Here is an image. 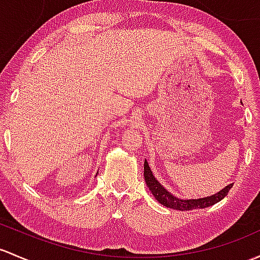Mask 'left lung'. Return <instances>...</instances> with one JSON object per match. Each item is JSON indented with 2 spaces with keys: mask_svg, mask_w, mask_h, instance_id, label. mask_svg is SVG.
Masks as SVG:
<instances>
[{
  "mask_svg": "<svg viewBox=\"0 0 260 260\" xmlns=\"http://www.w3.org/2000/svg\"><path fill=\"white\" fill-rule=\"evenodd\" d=\"M144 179H146L147 187L149 188V190L152 192V194L154 196V198L159 202L160 204L167 207V208L177 209V210H192L197 208H207V207L213 206V204L218 203L219 201L228 194L229 189L232 188L233 184H228L225 188H223L222 190H219L215 194L204 197V198L199 199H179L177 197L168 192L157 179L153 176V172L149 168L148 162L147 159L144 160Z\"/></svg>",
  "mask_w": 260,
  "mask_h": 260,
  "instance_id": "1",
  "label": "left lung"
}]
</instances>
